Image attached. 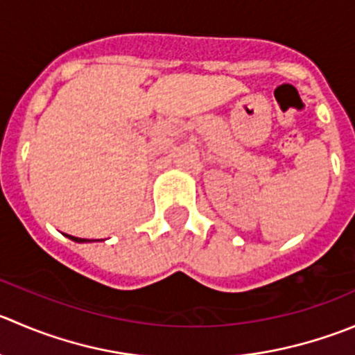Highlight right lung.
I'll return each mask as SVG.
<instances>
[{"label":"right lung","mask_w":355,"mask_h":355,"mask_svg":"<svg viewBox=\"0 0 355 355\" xmlns=\"http://www.w3.org/2000/svg\"><path fill=\"white\" fill-rule=\"evenodd\" d=\"M67 237L71 241H74V243H92V241H94V239H81V237H74V236H67ZM95 241H97V239H95Z\"/></svg>","instance_id":"right-lung-1"}]
</instances>
